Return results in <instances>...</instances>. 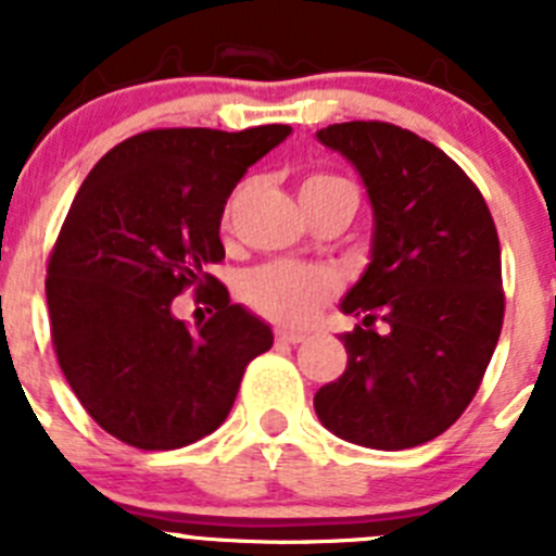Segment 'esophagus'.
Wrapping results in <instances>:
<instances>
[{
    "mask_svg": "<svg viewBox=\"0 0 556 556\" xmlns=\"http://www.w3.org/2000/svg\"><path fill=\"white\" fill-rule=\"evenodd\" d=\"M275 339H278V342H283V345H298V342H303V339H306V333L289 331V328H275Z\"/></svg>",
    "mask_w": 556,
    "mask_h": 556,
    "instance_id": "34e87169",
    "label": "esophagus"
}]
</instances>
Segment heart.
Listing matches in <instances>:
<instances>
[{
	"label": "heart",
	"instance_id": "obj_1",
	"mask_svg": "<svg viewBox=\"0 0 556 556\" xmlns=\"http://www.w3.org/2000/svg\"><path fill=\"white\" fill-rule=\"evenodd\" d=\"M345 184V180L331 178V175H314L303 180L301 191L326 189V186ZM337 292V278L326 269L303 267V264L278 262L258 267L244 278L242 294L244 301L264 317H273L278 323H308L314 314L328 303V298Z\"/></svg>",
	"mask_w": 556,
	"mask_h": 556
}]
</instances>
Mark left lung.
I'll use <instances>...</instances> for the list:
<instances>
[{
    "instance_id": "8db88e82",
    "label": "left lung",
    "mask_w": 556,
    "mask_h": 556,
    "mask_svg": "<svg viewBox=\"0 0 556 556\" xmlns=\"http://www.w3.org/2000/svg\"><path fill=\"white\" fill-rule=\"evenodd\" d=\"M317 141L356 166L372 208L370 264L339 308L345 372L314 412L348 443L424 445L468 409L504 323L501 248L473 180L440 147L387 122H342ZM386 328L375 331V320Z\"/></svg>"
}]
</instances>
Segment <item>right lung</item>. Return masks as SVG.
<instances>
[{
	"instance_id": "add662e5",
	"label": "right lung",
	"mask_w": 556,
	"mask_h": 556,
	"mask_svg": "<svg viewBox=\"0 0 556 556\" xmlns=\"http://www.w3.org/2000/svg\"><path fill=\"white\" fill-rule=\"evenodd\" d=\"M289 132L147 130L83 180L49 255L52 345L77 401L122 443L172 451L203 440L225 424L250 358L273 348L267 323L230 303L205 267L225 258L230 191ZM186 288L214 318L186 327L174 317Z\"/></svg>"
}]
</instances>
